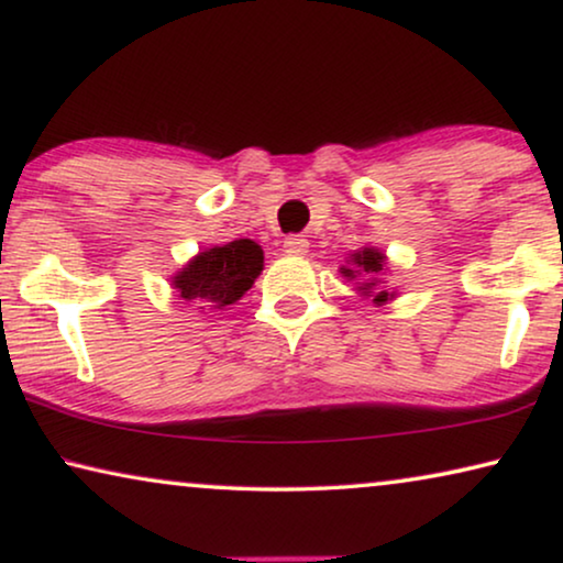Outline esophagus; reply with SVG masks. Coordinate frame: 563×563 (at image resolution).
<instances>
[{"instance_id":"obj_1","label":"esophagus","mask_w":563,"mask_h":563,"mask_svg":"<svg viewBox=\"0 0 563 563\" xmlns=\"http://www.w3.org/2000/svg\"><path fill=\"white\" fill-rule=\"evenodd\" d=\"M307 249H310V241H307L305 235L284 238V253H289V256H305Z\"/></svg>"}]
</instances>
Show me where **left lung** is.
I'll return each instance as SVG.
<instances>
[{
	"mask_svg": "<svg viewBox=\"0 0 563 563\" xmlns=\"http://www.w3.org/2000/svg\"><path fill=\"white\" fill-rule=\"evenodd\" d=\"M384 264H387V256H384L379 249H368L366 245V249L351 253V268L343 266L341 274L349 276V279H356L358 274H364V282H356V284H361V287H356V289L366 297L374 295V302L382 305V302H387L389 297H395L382 287L384 282L379 279V274L384 272Z\"/></svg>",
	"mask_w": 563,
	"mask_h": 563,
	"instance_id": "left-lung-1",
	"label": "left lung"
}]
</instances>
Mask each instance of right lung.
<instances>
[{"instance_id": "right-lung-1", "label": "right lung", "mask_w": 563, "mask_h": 563, "mask_svg": "<svg viewBox=\"0 0 563 563\" xmlns=\"http://www.w3.org/2000/svg\"><path fill=\"white\" fill-rule=\"evenodd\" d=\"M261 272H264V251L251 238H241L199 251L172 282L179 297L199 310L205 307L222 310L235 305L253 287Z\"/></svg>"}]
</instances>
